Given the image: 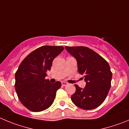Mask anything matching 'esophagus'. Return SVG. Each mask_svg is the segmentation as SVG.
I'll use <instances>...</instances> for the list:
<instances>
[{
	"mask_svg": "<svg viewBox=\"0 0 129 129\" xmlns=\"http://www.w3.org/2000/svg\"><path fill=\"white\" fill-rule=\"evenodd\" d=\"M68 85V83H67V82H65V81H62V86H66V85Z\"/></svg>",
	"mask_w": 129,
	"mask_h": 129,
	"instance_id": "1",
	"label": "esophagus"
}]
</instances>
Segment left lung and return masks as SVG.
Instances as JSON below:
<instances>
[{
  "label": "left lung",
  "mask_w": 129,
  "mask_h": 129,
  "mask_svg": "<svg viewBox=\"0 0 129 129\" xmlns=\"http://www.w3.org/2000/svg\"><path fill=\"white\" fill-rule=\"evenodd\" d=\"M66 49L76 59L78 72L84 76L86 83L84 88L75 85L73 103L85 110L97 108L103 104L111 88L112 73L109 63L87 47L66 46Z\"/></svg>",
  "instance_id": "8db88e82"
}]
</instances>
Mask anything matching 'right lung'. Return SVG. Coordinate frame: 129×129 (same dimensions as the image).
Returning a JSON list of instances; mask_svg holds the SVG:
<instances>
[{
    "instance_id": "1",
    "label": "right lung",
    "mask_w": 129,
    "mask_h": 129,
    "mask_svg": "<svg viewBox=\"0 0 129 129\" xmlns=\"http://www.w3.org/2000/svg\"><path fill=\"white\" fill-rule=\"evenodd\" d=\"M63 46H43L31 52L21 62L15 73V90L21 104L28 110L40 112L48 109L55 100L61 83L46 79L55 58Z\"/></svg>"
}]
</instances>
